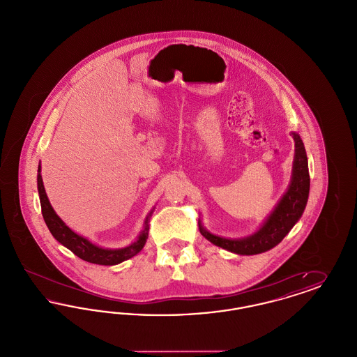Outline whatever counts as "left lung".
I'll use <instances>...</instances> for the list:
<instances>
[{
  "instance_id": "left-lung-1",
  "label": "left lung",
  "mask_w": 357,
  "mask_h": 357,
  "mask_svg": "<svg viewBox=\"0 0 357 357\" xmlns=\"http://www.w3.org/2000/svg\"><path fill=\"white\" fill-rule=\"evenodd\" d=\"M294 140V159L291 178L285 194L273 208L269 217L253 234L243 238H225L210 233L199 221V231L207 241L234 255H255L265 253L277 246L291 227L300 221L309 197V169L305 147L297 132H291Z\"/></svg>"
}]
</instances>
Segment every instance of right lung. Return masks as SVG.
Instances as JSON below:
<instances>
[{
    "label": "right lung",
    "mask_w": 357,
    "mask_h": 357,
    "mask_svg": "<svg viewBox=\"0 0 357 357\" xmlns=\"http://www.w3.org/2000/svg\"><path fill=\"white\" fill-rule=\"evenodd\" d=\"M37 188H38V197H40V204H41V213H43L44 221L47 223L52 236L63 246L69 249L73 255H77L79 258L84 259L86 262H91V264L111 266V265H118L123 261L132 258L144 248L147 238H149V230H150L149 222H150L155 208H153L149 213V215L146 217L143 230L140 231V234L137 236L132 243H130L126 248H120V249H107V248L98 246L93 242H91L89 239L75 233L66 225V222L56 214V211L53 210L51 202L47 197L45 188H44L43 178H41V165H38V170H37Z\"/></svg>",
    "instance_id": "add662e5"
}]
</instances>
